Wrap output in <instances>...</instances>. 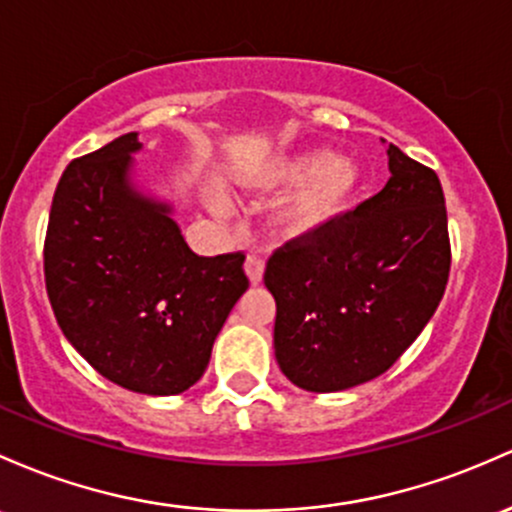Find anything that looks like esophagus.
Segmentation results:
<instances>
[{
  "label": "esophagus",
  "mask_w": 512,
  "mask_h": 512,
  "mask_svg": "<svg viewBox=\"0 0 512 512\" xmlns=\"http://www.w3.org/2000/svg\"><path fill=\"white\" fill-rule=\"evenodd\" d=\"M245 274L252 284H260L262 277H265V260L260 255H247Z\"/></svg>",
  "instance_id": "esophagus-1"
}]
</instances>
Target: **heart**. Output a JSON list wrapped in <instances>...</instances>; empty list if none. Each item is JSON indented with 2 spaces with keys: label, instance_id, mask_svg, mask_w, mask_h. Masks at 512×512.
Segmentation results:
<instances>
[{
  "label": "heart",
  "instance_id": "1",
  "mask_svg": "<svg viewBox=\"0 0 512 512\" xmlns=\"http://www.w3.org/2000/svg\"><path fill=\"white\" fill-rule=\"evenodd\" d=\"M243 184L265 192L294 189L274 209L272 228L286 240H303L345 221L355 211L367 177L352 157L335 155L328 148H306L245 174ZM213 206L216 211L226 209L221 199Z\"/></svg>",
  "mask_w": 512,
  "mask_h": 512
}]
</instances>
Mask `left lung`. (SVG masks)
Returning a JSON list of instances; mask_svg holds the SVG:
<instances>
[{"label":"left lung","instance_id":"8db88e82","mask_svg":"<svg viewBox=\"0 0 512 512\" xmlns=\"http://www.w3.org/2000/svg\"><path fill=\"white\" fill-rule=\"evenodd\" d=\"M389 182L345 221L269 257L274 357L313 393L372 381L423 333L449 277L440 179L386 145Z\"/></svg>","mask_w":512,"mask_h":512}]
</instances>
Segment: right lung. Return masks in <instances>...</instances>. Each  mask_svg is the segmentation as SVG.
I'll return each instance as SVG.
<instances>
[{
	"label": "right lung",
	"instance_id": "obj_1",
	"mask_svg": "<svg viewBox=\"0 0 512 512\" xmlns=\"http://www.w3.org/2000/svg\"><path fill=\"white\" fill-rule=\"evenodd\" d=\"M126 133L67 165L46 235V289L60 330L101 376L145 396L187 391L247 291L245 255L199 257L174 206L133 179Z\"/></svg>",
	"mask_w": 512,
	"mask_h": 512
}]
</instances>
